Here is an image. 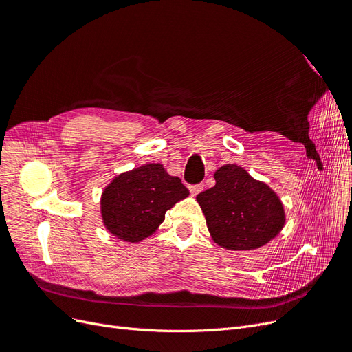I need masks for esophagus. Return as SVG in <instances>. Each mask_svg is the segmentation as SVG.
I'll list each match as a JSON object with an SVG mask.
<instances>
[{
	"label": "esophagus",
	"mask_w": 352,
	"mask_h": 352,
	"mask_svg": "<svg viewBox=\"0 0 352 352\" xmlns=\"http://www.w3.org/2000/svg\"><path fill=\"white\" fill-rule=\"evenodd\" d=\"M202 189H204V185H201V184L199 185H190L189 186V192H190V195H192V197H197Z\"/></svg>",
	"instance_id": "obj_1"
}]
</instances>
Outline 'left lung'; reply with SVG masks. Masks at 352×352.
I'll list each match as a JSON object with an SVG mask.
<instances>
[{"label":"left lung","mask_w":352,"mask_h":352,"mask_svg":"<svg viewBox=\"0 0 352 352\" xmlns=\"http://www.w3.org/2000/svg\"><path fill=\"white\" fill-rule=\"evenodd\" d=\"M216 185L197 195L207 228L219 247L257 250L279 235L285 210L279 195L238 164L216 170Z\"/></svg>","instance_id":"obj_1"}]
</instances>
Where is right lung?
Instances as JSON below:
<instances>
[{"instance_id":"1","label":"right lung","mask_w":352,"mask_h":352,"mask_svg":"<svg viewBox=\"0 0 352 352\" xmlns=\"http://www.w3.org/2000/svg\"><path fill=\"white\" fill-rule=\"evenodd\" d=\"M189 190L163 164L150 163L117 175L101 194L102 225L113 236L136 243L151 236L166 211Z\"/></svg>"}]
</instances>
